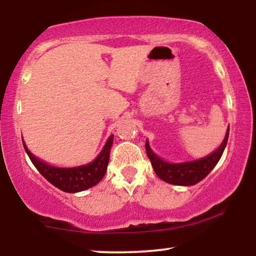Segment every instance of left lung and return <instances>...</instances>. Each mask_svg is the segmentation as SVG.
Returning <instances> with one entry per match:
<instances>
[{
    "label": "left lung",
    "mask_w": 256,
    "mask_h": 256,
    "mask_svg": "<svg viewBox=\"0 0 256 256\" xmlns=\"http://www.w3.org/2000/svg\"><path fill=\"white\" fill-rule=\"evenodd\" d=\"M228 134H230V128L226 132L224 142H221V145L216 151L204 156V158L192 160V162L178 164L165 162L152 151L148 145V142H146L145 144L146 153H148V156L152 164L156 174L160 179L168 184H172V185L192 186L202 182L204 178H206L207 174L216 168L227 145Z\"/></svg>",
    "instance_id": "obj_1"
}]
</instances>
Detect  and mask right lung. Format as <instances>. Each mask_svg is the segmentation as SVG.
<instances>
[{
  "instance_id": "right-lung-1",
  "label": "right lung",
  "mask_w": 256,
  "mask_h": 256,
  "mask_svg": "<svg viewBox=\"0 0 256 256\" xmlns=\"http://www.w3.org/2000/svg\"><path fill=\"white\" fill-rule=\"evenodd\" d=\"M112 142H114V134L110 136L102 152L94 162H88L86 165L69 168L51 166L34 156L26 148L24 142H23V146H24L26 154L29 156L34 166L48 182L63 192L77 193L97 185L103 179L105 172H106L108 160H110Z\"/></svg>"
}]
</instances>
